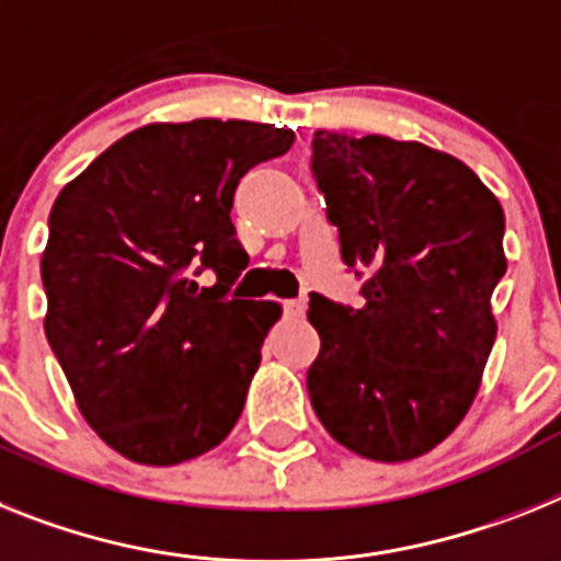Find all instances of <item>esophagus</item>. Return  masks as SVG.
Segmentation results:
<instances>
[{
	"label": "esophagus",
	"mask_w": 561,
	"mask_h": 561,
	"mask_svg": "<svg viewBox=\"0 0 561 561\" xmlns=\"http://www.w3.org/2000/svg\"><path fill=\"white\" fill-rule=\"evenodd\" d=\"M302 313H305V299H288V302H285V317L299 319Z\"/></svg>",
	"instance_id": "1"
}]
</instances>
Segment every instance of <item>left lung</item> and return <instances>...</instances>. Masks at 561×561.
Returning <instances> with one entry per match:
<instances>
[{
    "label": "left lung",
    "mask_w": 561,
    "mask_h": 561,
    "mask_svg": "<svg viewBox=\"0 0 561 561\" xmlns=\"http://www.w3.org/2000/svg\"><path fill=\"white\" fill-rule=\"evenodd\" d=\"M313 176L365 305L310 294L322 347L310 404L339 445L408 462L445 442L477 399L496 339L505 214L450 153L390 136H313Z\"/></svg>",
    "instance_id": "1"
}]
</instances>
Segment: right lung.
I'll return each mask as SVG.
<instances>
[{"instance_id": "1", "label": "right lung", "mask_w": 561, "mask_h": 561, "mask_svg": "<svg viewBox=\"0 0 561 561\" xmlns=\"http://www.w3.org/2000/svg\"><path fill=\"white\" fill-rule=\"evenodd\" d=\"M294 139L265 122H153L56 196L45 336L84 422L130 462L196 459L242 416L282 305L225 299L248 265L230 208L239 179ZM193 266L215 267L214 289Z\"/></svg>"}]
</instances>
